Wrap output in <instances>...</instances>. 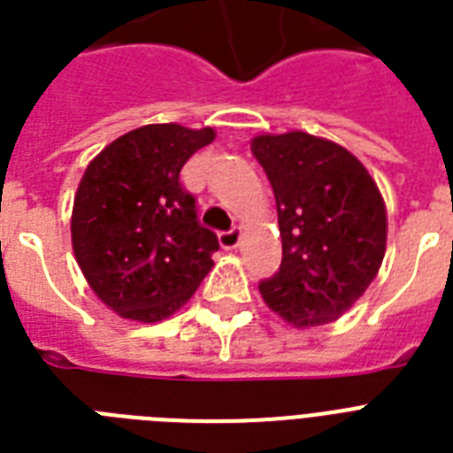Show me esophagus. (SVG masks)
<instances>
[{"instance_id": "34e87169", "label": "esophagus", "mask_w": 453, "mask_h": 453, "mask_svg": "<svg viewBox=\"0 0 453 453\" xmlns=\"http://www.w3.org/2000/svg\"><path fill=\"white\" fill-rule=\"evenodd\" d=\"M242 240V230L240 227H230V230H223L219 233V242L223 249H234Z\"/></svg>"}]
</instances>
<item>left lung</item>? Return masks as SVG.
<instances>
[{
	"label": "left lung",
	"mask_w": 453,
	"mask_h": 453,
	"mask_svg": "<svg viewBox=\"0 0 453 453\" xmlns=\"http://www.w3.org/2000/svg\"><path fill=\"white\" fill-rule=\"evenodd\" d=\"M268 173L282 263L258 284L263 301L294 326L336 319L366 291L386 254V204L357 157L291 131L251 143Z\"/></svg>",
	"instance_id": "8db88e82"
}]
</instances>
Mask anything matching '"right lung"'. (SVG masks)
<instances>
[{
    "mask_svg": "<svg viewBox=\"0 0 453 453\" xmlns=\"http://www.w3.org/2000/svg\"><path fill=\"white\" fill-rule=\"evenodd\" d=\"M213 129L148 124L124 134L88 164L73 209V249L108 308L159 322L195 294L211 270L219 237L197 219L180 169Z\"/></svg>",
    "mask_w": 453,
    "mask_h": 453,
    "instance_id": "add662e5",
    "label": "right lung"
}]
</instances>
